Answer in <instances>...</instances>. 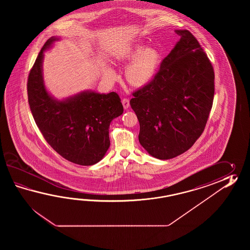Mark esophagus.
<instances>
[{
    "label": "esophagus",
    "instance_id": "obj_1",
    "mask_svg": "<svg viewBox=\"0 0 250 250\" xmlns=\"http://www.w3.org/2000/svg\"><path fill=\"white\" fill-rule=\"evenodd\" d=\"M122 103H123L124 109L127 110V108L129 107V101H128V99H127V98H123V100H122Z\"/></svg>",
    "mask_w": 250,
    "mask_h": 250
}]
</instances>
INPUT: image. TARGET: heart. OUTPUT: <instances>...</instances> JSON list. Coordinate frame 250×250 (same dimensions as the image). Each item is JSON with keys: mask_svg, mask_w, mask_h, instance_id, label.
<instances>
[{"mask_svg": "<svg viewBox=\"0 0 250 250\" xmlns=\"http://www.w3.org/2000/svg\"><path fill=\"white\" fill-rule=\"evenodd\" d=\"M163 53L154 46H146L141 41L120 48L112 54V63L127 64L124 70L125 80L134 88H144L148 85L158 73ZM102 74L108 81H114L117 76L113 69L104 65Z\"/></svg>", "mask_w": 250, "mask_h": 250, "instance_id": "obj_1", "label": "heart"}]
</instances>
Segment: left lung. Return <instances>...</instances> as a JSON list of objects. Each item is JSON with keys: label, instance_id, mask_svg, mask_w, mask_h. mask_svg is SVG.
Returning <instances> with one entry per match:
<instances>
[{"label": "left lung", "instance_id": "8db88e82", "mask_svg": "<svg viewBox=\"0 0 250 250\" xmlns=\"http://www.w3.org/2000/svg\"><path fill=\"white\" fill-rule=\"evenodd\" d=\"M164 59L154 80L133 94L130 106L140 125L139 143L153 157L183 154L201 136L212 109L214 73L188 30Z\"/></svg>", "mask_w": 250, "mask_h": 250}]
</instances>
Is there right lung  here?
Returning <instances> with one entry per match:
<instances>
[{"mask_svg":"<svg viewBox=\"0 0 250 250\" xmlns=\"http://www.w3.org/2000/svg\"><path fill=\"white\" fill-rule=\"evenodd\" d=\"M60 39L49 38L38 54L27 80L28 104L43 138L59 154L77 165H95L110 146L109 127L123 114V104L115 92L84 90L58 99L48 91L42 69L44 52Z\"/></svg>","mask_w":250,"mask_h":250,"instance_id":"1","label":"right lung"}]
</instances>
